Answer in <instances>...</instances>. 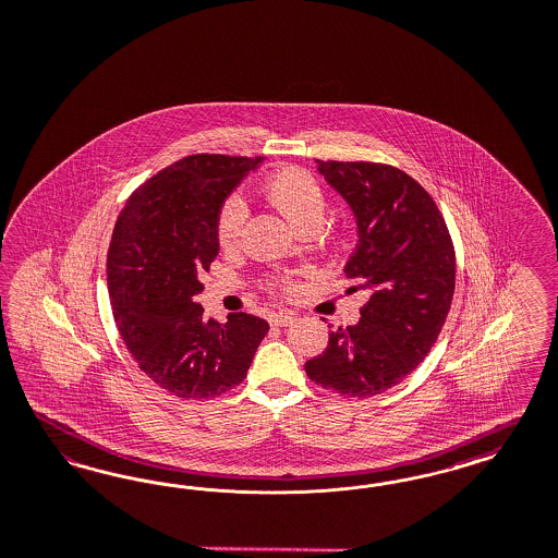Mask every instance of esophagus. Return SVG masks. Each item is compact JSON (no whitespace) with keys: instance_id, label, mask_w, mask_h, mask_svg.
I'll list each match as a JSON object with an SVG mask.
<instances>
[{"instance_id":"1","label":"esophagus","mask_w":558,"mask_h":558,"mask_svg":"<svg viewBox=\"0 0 558 558\" xmlns=\"http://www.w3.org/2000/svg\"><path fill=\"white\" fill-rule=\"evenodd\" d=\"M294 322H296V317H294V313H290V311H278V313H271V315H269V324H271V326L287 327L292 326Z\"/></svg>"}]
</instances>
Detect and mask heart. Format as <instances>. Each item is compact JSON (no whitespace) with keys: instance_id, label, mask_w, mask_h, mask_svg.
Here are the masks:
<instances>
[{"instance_id":"1","label":"heart","mask_w":558,"mask_h":558,"mask_svg":"<svg viewBox=\"0 0 558 558\" xmlns=\"http://www.w3.org/2000/svg\"><path fill=\"white\" fill-rule=\"evenodd\" d=\"M264 192L269 204L280 211L296 231L322 227L326 214V193L307 171L284 169L280 173L271 174ZM245 220V202L232 195L218 214V239L222 247H234L239 243Z\"/></svg>"}]
</instances>
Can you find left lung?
<instances>
[{
    "label": "left lung",
    "mask_w": 558,
    "mask_h": 558,
    "mask_svg": "<svg viewBox=\"0 0 558 558\" xmlns=\"http://www.w3.org/2000/svg\"><path fill=\"white\" fill-rule=\"evenodd\" d=\"M315 162L354 216L356 245L344 274L361 278L371 299L359 324L329 331L305 371L336 393L368 398L400 384L435 344L456 289L453 245L437 204L404 171Z\"/></svg>",
    "instance_id": "obj_1"
}]
</instances>
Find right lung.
Segmentation results:
<instances>
[{
	"label": "right lung",
	"mask_w": 558,
	"mask_h": 558,
	"mask_svg": "<svg viewBox=\"0 0 558 558\" xmlns=\"http://www.w3.org/2000/svg\"><path fill=\"white\" fill-rule=\"evenodd\" d=\"M262 156L193 154L140 185L117 218L107 282L119 333L154 384L179 398H214L241 384L268 322L204 319L195 296L220 251L218 214Z\"/></svg>",
	"instance_id": "obj_1"
}]
</instances>
